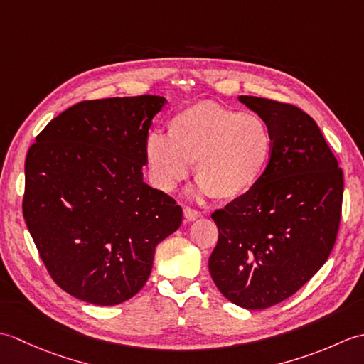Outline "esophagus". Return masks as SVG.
<instances>
[{"label":"esophagus","mask_w":364,"mask_h":364,"mask_svg":"<svg viewBox=\"0 0 364 364\" xmlns=\"http://www.w3.org/2000/svg\"><path fill=\"white\" fill-rule=\"evenodd\" d=\"M183 213H184V218H186V220H189V222H194V220H197L200 218V215H202L198 211L192 210V208H189V206L184 208Z\"/></svg>","instance_id":"34e87169"}]
</instances>
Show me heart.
Masks as SVG:
<instances>
[{
    "instance_id": "obj_1",
    "label": "heart",
    "mask_w": 364,
    "mask_h": 364,
    "mask_svg": "<svg viewBox=\"0 0 364 364\" xmlns=\"http://www.w3.org/2000/svg\"><path fill=\"white\" fill-rule=\"evenodd\" d=\"M274 136L257 114H241L215 102H198L178 111L168 134L151 131L145 158L151 183L172 191L196 162L198 194L239 198L264 176Z\"/></svg>"
}]
</instances>
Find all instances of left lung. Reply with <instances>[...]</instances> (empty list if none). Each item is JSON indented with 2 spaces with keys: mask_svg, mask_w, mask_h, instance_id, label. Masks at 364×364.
Wrapping results in <instances>:
<instances>
[{
  "mask_svg": "<svg viewBox=\"0 0 364 364\" xmlns=\"http://www.w3.org/2000/svg\"><path fill=\"white\" fill-rule=\"evenodd\" d=\"M274 136L264 176L249 194L213 213L219 241L210 274L245 310H264L297 292L333 249L343 170L310 115L292 105L239 95Z\"/></svg>",
  "mask_w": 364,
  "mask_h": 364,
  "instance_id": "8db88e82",
  "label": "left lung"
}]
</instances>
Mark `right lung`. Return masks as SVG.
Returning a JSON list of instances; mask_svg holds the SVG:
<instances>
[{"instance_id":"obj_1","label":"right lung","mask_w":364,"mask_h":364,"mask_svg":"<svg viewBox=\"0 0 364 364\" xmlns=\"http://www.w3.org/2000/svg\"><path fill=\"white\" fill-rule=\"evenodd\" d=\"M164 97L81 102L31 145L23 218L59 288L119 305L144 288L154 249L183 220L181 206L144 183L145 139Z\"/></svg>"}]
</instances>
